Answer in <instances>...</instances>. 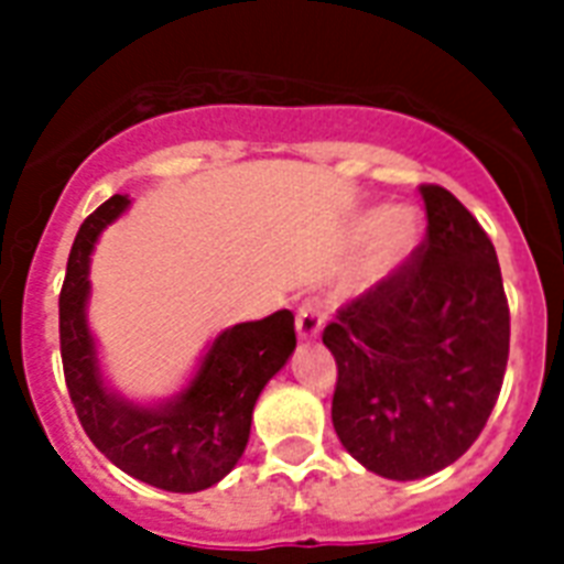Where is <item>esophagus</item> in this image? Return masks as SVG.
<instances>
[{
  "mask_svg": "<svg viewBox=\"0 0 564 564\" xmlns=\"http://www.w3.org/2000/svg\"><path fill=\"white\" fill-rule=\"evenodd\" d=\"M325 327V310H322V301L307 299L299 307V316H295V330H299L301 339H316Z\"/></svg>",
  "mask_w": 564,
  "mask_h": 564,
  "instance_id": "obj_1",
  "label": "esophagus"
}]
</instances>
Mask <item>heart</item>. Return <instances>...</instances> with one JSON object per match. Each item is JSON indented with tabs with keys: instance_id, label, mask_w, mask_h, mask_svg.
Here are the masks:
<instances>
[{
	"instance_id": "obj_1",
	"label": "heart",
	"mask_w": 564,
	"mask_h": 564,
	"mask_svg": "<svg viewBox=\"0 0 564 564\" xmlns=\"http://www.w3.org/2000/svg\"><path fill=\"white\" fill-rule=\"evenodd\" d=\"M360 230H369V242H366L360 263L354 265L348 278L351 292L371 290L406 263L412 248L419 246L421 221L412 207H386L377 216H366L360 221Z\"/></svg>"
}]
</instances>
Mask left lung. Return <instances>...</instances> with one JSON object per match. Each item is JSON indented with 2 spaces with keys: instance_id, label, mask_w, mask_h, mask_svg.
Instances as JSON below:
<instances>
[{
  "instance_id": "8db88e82",
  "label": "left lung",
  "mask_w": 564,
  "mask_h": 564,
  "mask_svg": "<svg viewBox=\"0 0 564 564\" xmlns=\"http://www.w3.org/2000/svg\"><path fill=\"white\" fill-rule=\"evenodd\" d=\"M427 234L406 263L336 310L330 419L345 451L389 480L456 463L486 427L509 360L498 254L454 193L421 187Z\"/></svg>"
}]
</instances>
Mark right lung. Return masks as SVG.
I'll return each mask as SVG.
<instances>
[{"label": "right lung", "instance_id": "right-lung-1", "mask_svg": "<svg viewBox=\"0 0 564 564\" xmlns=\"http://www.w3.org/2000/svg\"><path fill=\"white\" fill-rule=\"evenodd\" d=\"M126 207L128 195H110L82 221L69 251L57 301L66 389L84 433L117 468L158 489L202 491L246 451L257 398L295 348V316L278 310L216 336L193 383L161 410L113 398L101 386L84 304L93 242Z\"/></svg>", "mask_w": 564, "mask_h": 564}]
</instances>
